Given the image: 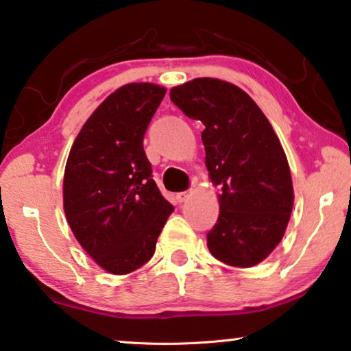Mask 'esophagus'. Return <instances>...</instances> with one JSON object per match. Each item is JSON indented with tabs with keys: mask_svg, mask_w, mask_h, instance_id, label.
Returning <instances> with one entry per match:
<instances>
[{
	"mask_svg": "<svg viewBox=\"0 0 351 351\" xmlns=\"http://www.w3.org/2000/svg\"><path fill=\"white\" fill-rule=\"evenodd\" d=\"M191 195V191L190 190H186V191H179V193L176 195V199H177V203H184V201L189 198V196Z\"/></svg>",
	"mask_w": 351,
	"mask_h": 351,
	"instance_id": "34e87169",
	"label": "esophagus"
}]
</instances>
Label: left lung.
<instances>
[{"label":"left lung","instance_id":"obj_1","mask_svg":"<svg viewBox=\"0 0 351 351\" xmlns=\"http://www.w3.org/2000/svg\"><path fill=\"white\" fill-rule=\"evenodd\" d=\"M186 117L204 124L206 166L219 195L208 247L220 262L252 267L270 256L289 222L294 191L280 138L256 102L238 86L196 78L171 89Z\"/></svg>","mask_w":351,"mask_h":351}]
</instances>
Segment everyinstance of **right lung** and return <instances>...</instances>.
Wrapping results in <instances>:
<instances>
[{"mask_svg": "<svg viewBox=\"0 0 351 351\" xmlns=\"http://www.w3.org/2000/svg\"><path fill=\"white\" fill-rule=\"evenodd\" d=\"M166 89L132 83L84 123L64 176V209L75 238L104 270L126 275L150 261L172 210L152 174L143 136Z\"/></svg>", "mask_w": 351, "mask_h": 351, "instance_id": "obj_1", "label": "right lung"}]
</instances>
